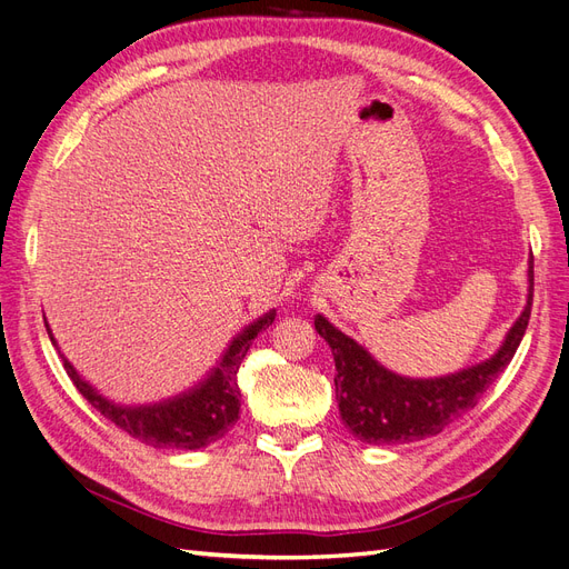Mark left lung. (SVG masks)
<instances>
[{
	"instance_id": "obj_1",
	"label": "left lung",
	"mask_w": 569,
	"mask_h": 569,
	"mask_svg": "<svg viewBox=\"0 0 569 569\" xmlns=\"http://www.w3.org/2000/svg\"><path fill=\"white\" fill-rule=\"evenodd\" d=\"M527 274V306L510 327L501 349L485 363L435 380H412L387 370L358 341L337 330L327 318L316 316V330L330 343L335 356L337 403L349 432L366 443L420 441L437 437L475 408L479 396L508 368L525 337L533 297V258Z\"/></svg>"
}]
</instances>
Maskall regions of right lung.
<instances>
[{
    "label": "right lung",
    "instance_id": "1",
    "mask_svg": "<svg viewBox=\"0 0 569 569\" xmlns=\"http://www.w3.org/2000/svg\"><path fill=\"white\" fill-rule=\"evenodd\" d=\"M272 320L274 311L244 327V330L230 341V347L222 353L220 363L209 372L203 382L176 396V399H168L153 406L113 403L104 399L90 382H84L76 372V368L63 358V353L61 360L68 377H71L76 389L84 399H88L107 420H111L116 427L128 432L132 439H140L142 443L153 446V449L194 451L218 441L220 437H226L228 429L239 420V399H242V393H239L237 387V372L251 347V341L258 337V332H263L268 325H272ZM47 335L57 347L49 325Z\"/></svg>",
    "mask_w": 569,
    "mask_h": 569
}]
</instances>
